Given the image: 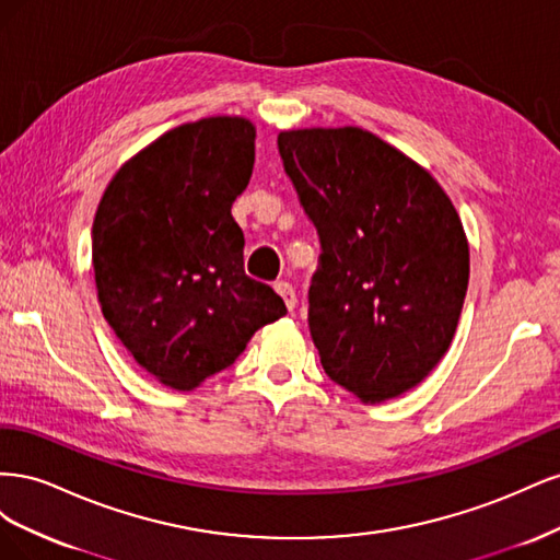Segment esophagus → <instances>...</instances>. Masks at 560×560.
<instances>
[{
	"mask_svg": "<svg viewBox=\"0 0 560 560\" xmlns=\"http://www.w3.org/2000/svg\"><path fill=\"white\" fill-rule=\"evenodd\" d=\"M276 292L282 296L287 311L292 313V311L296 308V292H294V287H292L290 282H276Z\"/></svg>",
	"mask_w": 560,
	"mask_h": 560,
	"instance_id": "1",
	"label": "esophagus"
}]
</instances>
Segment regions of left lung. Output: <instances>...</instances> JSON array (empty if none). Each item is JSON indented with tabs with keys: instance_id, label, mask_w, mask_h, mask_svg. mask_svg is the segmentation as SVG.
Wrapping results in <instances>:
<instances>
[{
	"instance_id": "obj_1",
	"label": "left lung",
	"mask_w": 560,
	"mask_h": 560,
	"mask_svg": "<svg viewBox=\"0 0 560 560\" xmlns=\"http://www.w3.org/2000/svg\"><path fill=\"white\" fill-rule=\"evenodd\" d=\"M278 149L319 235L308 327L322 369L364 404L399 397L444 358L460 319V217L425 167L369 130H284Z\"/></svg>"
}]
</instances>
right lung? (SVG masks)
<instances>
[{"label":"right lung","instance_id":"add662e5","mask_svg":"<svg viewBox=\"0 0 560 560\" xmlns=\"http://www.w3.org/2000/svg\"><path fill=\"white\" fill-rule=\"evenodd\" d=\"M257 130L210 116L167 130L118 167L93 222L97 301L135 362L194 389L235 362L284 301L243 268L231 214L249 184Z\"/></svg>","mask_w":560,"mask_h":560}]
</instances>
